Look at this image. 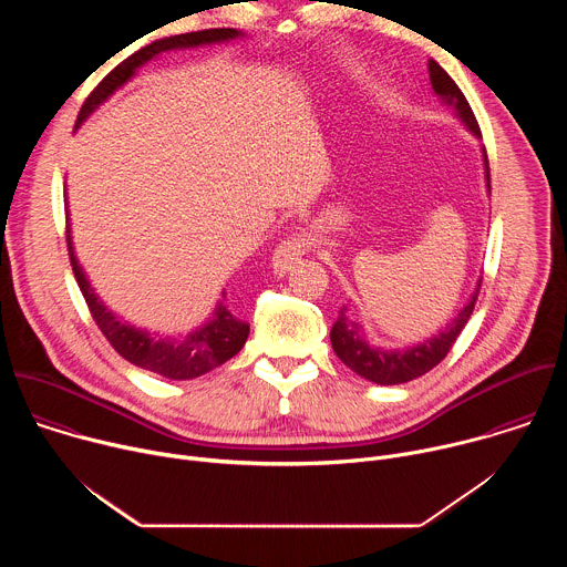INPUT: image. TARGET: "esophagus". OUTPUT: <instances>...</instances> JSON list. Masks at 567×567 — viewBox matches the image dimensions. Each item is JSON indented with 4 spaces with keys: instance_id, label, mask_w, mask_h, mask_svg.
<instances>
[{
    "instance_id": "obj_1",
    "label": "esophagus",
    "mask_w": 567,
    "mask_h": 567,
    "mask_svg": "<svg viewBox=\"0 0 567 567\" xmlns=\"http://www.w3.org/2000/svg\"><path fill=\"white\" fill-rule=\"evenodd\" d=\"M311 247V237L307 233H300V235H293V237H287L285 241H280L278 249L274 251V271L278 276H285L293 265H298V260L309 251Z\"/></svg>"
}]
</instances>
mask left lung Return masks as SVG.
<instances>
[{
  "instance_id": "obj_1",
  "label": "left lung",
  "mask_w": 567,
  "mask_h": 567,
  "mask_svg": "<svg viewBox=\"0 0 567 567\" xmlns=\"http://www.w3.org/2000/svg\"><path fill=\"white\" fill-rule=\"evenodd\" d=\"M429 75H431V85L435 90V94L442 99L444 105L453 107L457 118L473 132V136H482L480 134V125L475 121V114L468 105V101L464 99V94L460 92V87L455 85V80L435 62L429 60ZM484 171H487V188L492 193V179H489V161H487V152H484ZM482 282V278H480ZM480 282L471 296V300L464 305V309L457 313V318H453L444 330H440L433 339L420 343V346H411L403 350H381V348H372L370 343H365L361 326L357 320H350L346 316V309L339 311V318L332 326L330 339H332V348L337 352V357L357 374H361L363 379L379 383V385H396V383H406L413 381L422 374H426L429 370H433L453 348V343L457 341L460 332L464 330L466 320L473 313L477 293H480Z\"/></svg>"
}]
</instances>
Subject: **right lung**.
<instances>
[{
  "label": "right lung",
  "instance_id": "1",
  "mask_svg": "<svg viewBox=\"0 0 567 567\" xmlns=\"http://www.w3.org/2000/svg\"><path fill=\"white\" fill-rule=\"evenodd\" d=\"M241 33L237 29H206V31H193V33H182L173 38L156 40L136 53H132L127 60H123L118 66H114L101 83L99 87L87 96L85 105L80 107L75 127L83 125V121L112 96L121 85H125L127 80L136 73L141 64L152 60L154 55L173 51V49H186V47H199V44H213V42H228L239 38ZM66 249H69V260L71 269L75 276V282L85 296V302L96 320L99 330L105 334V339L112 343V348L136 368L150 370L154 374H161L166 379H195L199 374L210 372L213 368L226 363L230 357H235L247 343L249 337V322L239 320L224 302L217 305L213 318L195 332H190L184 339H156L145 330H136L121 318H116L94 293L90 280L83 274V267L78 265L73 256V245H71V230L66 224ZM221 298H226V291H221Z\"/></svg>",
  "mask_w": 567,
  "mask_h": 567
}]
</instances>
